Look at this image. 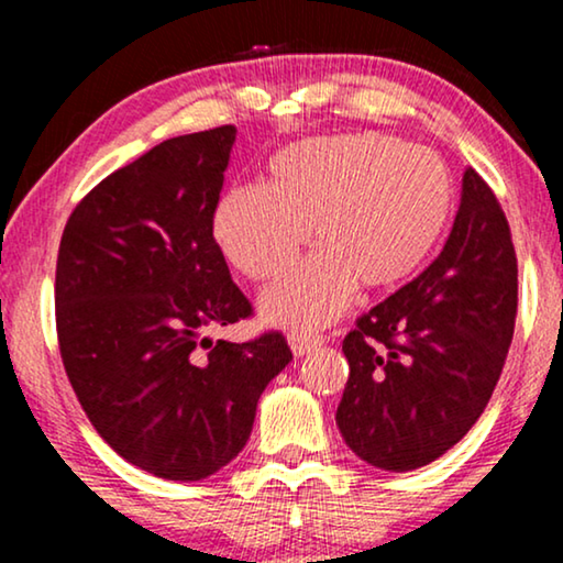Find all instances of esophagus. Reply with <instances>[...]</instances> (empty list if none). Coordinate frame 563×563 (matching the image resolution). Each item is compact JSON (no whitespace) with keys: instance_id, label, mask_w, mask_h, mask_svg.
<instances>
[{"instance_id":"esophagus-1","label":"esophagus","mask_w":563,"mask_h":563,"mask_svg":"<svg viewBox=\"0 0 563 563\" xmlns=\"http://www.w3.org/2000/svg\"><path fill=\"white\" fill-rule=\"evenodd\" d=\"M320 343H322V335H314V333H291L289 335V349L295 351V356H305V353L318 349Z\"/></svg>"}]
</instances>
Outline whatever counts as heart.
<instances>
[{
  "mask_svg": "<svg viewBox=\"0 0 563 563\" xmlns=\"http://www.w3.org/2000/svg\"><path fill=\"white\" fill-rule=\"evenodd\" d=\"M456 191L435 151L387 133H345L291 143L268 161V184L220 197L212 235L249 279L287 272L305 243V264L261 297V314L291 330L325 328L353 291L391 289L430 258L449 228Z\"/></svg>",
  "mask_w": 563,
  "mask_h": 563,
  "instance_id": "obj_1",
  "label": "heart"
}]
</instances>
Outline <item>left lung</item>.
Instances as JSON below:
<instances>
[{
  "instance_id": "1",
  "label": "left lung",
  "mask_w": 563,
  "mask_h": 563,
  "mask_svg": "<svg viewBox=\"0 0 563 563\" xmlns=\"http://www.w3.org/2000/svg\"><path fill=\"white\" fill-rule=\"evenodd\" d=\"M518 314V258L495 191L466 168L441 256L345 335L349 382L335 422L384 472H412L479 420Z\"/></svg>"
}]
</instances>
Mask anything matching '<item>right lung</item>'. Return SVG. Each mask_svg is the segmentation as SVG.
Here are the masks:
<instances>
[{
	"label": "right lung",
	"mask_w": 563,
	"mask_h": 563,
	"mask_svg": "<svg viewBox=\"0 0 563 563\" xmlns=\"http://www.w3.org/2000/svg\"><path fill=\"white\" fill-rule=\"evenodd\" d=\"M238 130L158 143L76 205L60 235L56 330L97 433L172 482L205 479L249 441L266 384L291 361L282 333L212 343L253 307L212 235Z\"/></svg>",
	"instance_id": "obj_1"
}]
</instances>
